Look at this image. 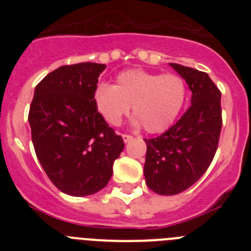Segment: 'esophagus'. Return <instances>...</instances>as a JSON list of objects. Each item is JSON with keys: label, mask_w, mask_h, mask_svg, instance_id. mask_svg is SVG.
I'll use <instances>...</instances> for the list:
<instances>
[{"label": "esophagus", "mask_w": 251, "mask_h": 251, "mask_svg": "<svg viewBox=\"0 0 251 251\" xmlns=\"http://www.w3.org/2000/svg\"><path fill=\"white\" fill-rule=\"evenodd\" d=\"M122 138H123L124 143H128V142H129V141H132L133 137L129 136V134H123V136H122Z\"/></svg>", "instance_id": "esophagus-1"}]
</instances>
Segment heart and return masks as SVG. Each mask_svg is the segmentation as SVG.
<instances>
[{"label":"heart","instance_id":"1","mask_svg":"<svg viewBox=\"0 0 251 251\" xmlns=\"http://www.w3.org/2000/svg\"><path fill=\"white\" fill-rule=\"evenodd\" d=\"M186 94V84L178 75L133 69L121 73L115 85L99 83L93 92V101L110 126H119L132 105L134 124H143L148 133H162L178 118Z\"/></svg>","mask_w":251,"mask_h":251}]
</instances>
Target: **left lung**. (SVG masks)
Wrapping results in <instances>:
<instances>
[{
	"mask_svg": "<svg viewBox=\"0 0 251 251\" xmlns=\"http://www.w3.org/2000/svg\"><path fill=\"white\" fill-rule=\"evenodd\" d=\"M191 90V105L175 126L145 139L146 183L158 195H177L191 187L211 165L220 138L221 92L206 73L170 64Z\"/></svg>",
	"mask_w": 251,
	"mask_h": 251,
	"instance_id": "1",
	"label": "left lung"
}]
</instances>
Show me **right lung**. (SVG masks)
Instances as JSON below:
<instances>
[{"label": "right lung", "mask_w": 251, "mask_h": 251, "mask_svg": "<svg viewBox=\"0 0 251 251\" xmlns=\"http://www.w3.org/2000/svg\"><path fill=\"white\" fill-rule=\"evenodd\" d=\"M104 64L79 63L49 73L35 88L28 112L37 159L64 194L88 196L109 182L124 148L93 101Z\"/></svg>", "instance_id": "obj_1"}]
</instances>
